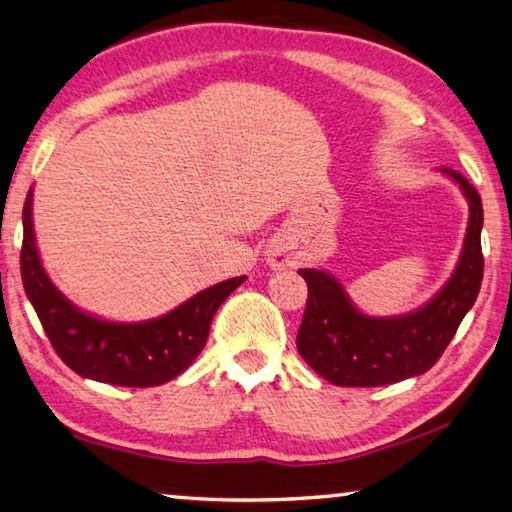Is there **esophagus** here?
I'll return each mask as SVG.
<instances>
[{"label":"esophagus","instance_id":"esophagus-1","mask_svg":"<svg viewBox=\"0 0 512 512\" xmlns=\"http://www.w3.org/2000/svg\"><path fill=\"white\" fill-rule=\"evenodd\" d=\"M268 262H271L273 268H287V266H291V253L284 248H277V250H273L271 257H268Z\"/></svg>","mask_w":512,"mask_h":512}]
</instances>
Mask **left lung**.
<instances>
[{
  "mask_svg": "<svg viewBox=\"0 0 512 512\" xmlns=\"http://www.w3.org/2000/svg\"><path fill=\"white\" fill-rule=\"evenodd\" d=\"M470 203L465 244L454 275L427 305L402 316L372 318L325 271L300 268L309 296L298 329V352L336 386H384L427 372L440 359L472 309L483 280V205L476 189L454 169H440Z\"/></svg>",
  "mask_w": 512,
  "mask_h": 512,
  "instance_id": "obj_1",
  "label": "left lung"
}]
</instances>
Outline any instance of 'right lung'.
I'll return each mask as SVG.
<instances>
[{"label":"right lung","mask_w":512,"mask_h":512,"mask_svg":"<svg viewBox=\"0 0 512 512\" xmlns=\"http://www.w3.org/2000/svg\"><path fill=\"white\" fill-rule=\"evenodd\" d=\"M31 196L22 210V284L54 350L76 375L103 384L146 388L176 379L192 366L210 334L212 318L246 275L196 293L183 305L144 323H110L76 309L42 268L31 221Z\"/></svg>","instance_id":"obj_1"}]
</instances>
